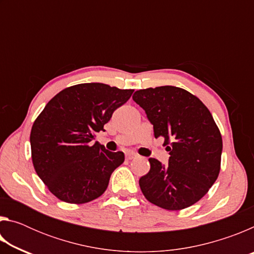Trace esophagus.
Instances as JSON below:
<instances>
[{
  "instance_id": "esophagus-1",
  "label": "esophagus",
  "mask_w": 254,
  "mask_h": 254,
  "mask_svg": "<svg viewBox=\"0 0 254 254\" xmlns=\"http://www.w3.org/2000/svg\"><path fill=\"white\" fill-rule=\"evenodd\" d=\"M126 157H127V160H132V159H134V158L137 157V154L134 153V152H127Z\"/></svg>"
}]
</instances>
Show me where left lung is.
Listing matches in <instances>:
<instances>
[{"mask_svg":"<svg viewBox=\"0 0 254 254\" xmlns=\"http://www.w3.org/2000/svg\"><path fill=\"white\" fill-rule=\"evenodd\" d=\"M133 101L147 113L154 136L165 139L168 166L150 158L139 185L150 203L168 210L194 205L207 194L221 170L223 141L209 110L198 97L176 86L136 91Z\"/></svg>","mask_w":254,"mask_h":254,"instance_id":"left-lung-1","label":"left lung"}]
</instances>
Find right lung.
I'll return each instance as SVG.
<instances>
[{
  "label": "right lung",
  "instance_id": "obj_1",
  "mask_svg": "<svg viewBox=\"0 0 254 254\" xmlns=\"http://www.w3.org/2000/svg\"><path fill=\"white\" fill-rule=\"evenodd\" d=\"M133 92L102 83L74 85L51 98L38 115L30 133L32 163L58 199L85 204L106 190L124 153L92 140Z\"/></svg>",
  "mask_w": 254,
  "mask_h": 254
}]
</instances>
